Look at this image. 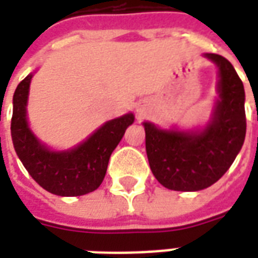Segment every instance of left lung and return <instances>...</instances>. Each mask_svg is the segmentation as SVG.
I'll list each match as a JSON object with an SVG mask.
<instances>
[{"mask_svg":"<svg viewBox=\"0 0 258 258\" xmlns=\"http://www.w3.org/2000/svg\"><path fill=\"white\" fill-rule=\"evenodd\" d=\"M218 68V99L202 131L157 128L144 123L146 155L153 175L171 190L209 188L221 178L242 149L246 135L244 88L231 62L206 53Z\"/></svg>","mask_w":258,"mask_h":258,"instance_id":"left-lung-1","label":"left lung"}]
</instances>
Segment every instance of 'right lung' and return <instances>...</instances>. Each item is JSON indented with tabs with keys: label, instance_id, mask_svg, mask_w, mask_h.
Instances as JSON below:
<instances>
[{
	"label": "right lung",
	"instance_id": "add662e5",
	"mask_svg": "<svg viewBox=\"0 0 258 258\" xmlns=\"http://www.w3.org/2000/svg\"><path fill=\"white\" fill-rule=\"evenodd\" d=\"M33 74L22 80L14 94L11 121L12 142L20 162L44 189L58 196H81L99 188L112 152L123 138L134 114L106 121L88 140L73 149L55 152L37 140L27 124L26 105Z\"/></svg>",
	"mask_w": 258,
	"mask_h": 258
}]
</instances>
